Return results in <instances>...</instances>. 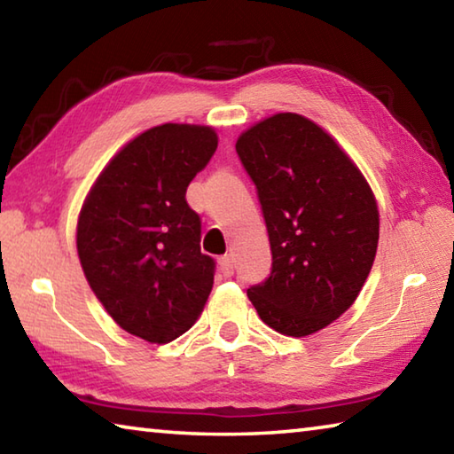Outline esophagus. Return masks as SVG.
I'll list each match as a JSON object with an SVG mask.
<instances>
[{"label": "esophagus", "mask_w": 454, "mask_h": 454, "mask_svg": "<svg viewBox=\"0 0 454 454\" xmlns=\"http://www.w3.org/2000/svg\"><path fill=\"white\" fill-rule=\"evenodd\" d=\"M220 270L224 276H232L234 274V258L232 256H224L220 260Z\"/></svg>", "instance_id": "esophagus-1"}]
</instances>
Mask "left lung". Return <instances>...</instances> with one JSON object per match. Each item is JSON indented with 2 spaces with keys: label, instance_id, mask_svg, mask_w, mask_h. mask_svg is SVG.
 <instances>
[{
  "label": "left lung",
  "instance_id": "obj_1",
  "mask_svg": "<svg viewBox=\"0 0 454 454\" xmlns=\"http://www.w3.org/2000/svg\"><path fill=\"white\" fill-rule=\"evenodd\" d=\"M272 272L248 288L258 317L286 336L318 333L356 301L379 246V206L334 137L301 114H274L240 134Z\"/></svg>",
  "mask_w": 454,
  "mask_h": 454
}]
</instances>
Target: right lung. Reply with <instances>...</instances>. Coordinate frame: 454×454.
Listing matches in <instances>:
<instances>
[{"mask_svg":"<svg viewBox=\"0 0 454 454\" xmlns=\"http://www.w3.org/2000/svg\"><path fill=\"white\" fill-rule=\"evenodd\" d=\"M218 148L210 126L162 124L128 142L98 176L78 218L90 288L118 326L152 344L182 336L214 284L188 184Z\"/></svg>","mask_w":454,"mask_h":454,"instance_id":"obj_1","label":"right lung"}]
</instances>
